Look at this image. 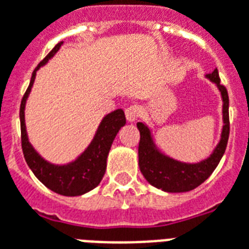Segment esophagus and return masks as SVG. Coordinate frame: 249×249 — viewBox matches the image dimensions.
Here are the masks:
<instances>
[{
	"instance_id": "esophagus-1",
	"label": "esophagus",
	"mask_w": 249,
	"mask_h": 249,
	"mask_svg": "<svg viewBox=\"0 0 249 249\" xmlns=\"http://www.w3.org/2000/svg\"><path fill=\"white\" fill-rule=\"evenodd\" d=\"M142 115V109L136 104H132L126 109V118L128 122H134Z\"/></svg>"
}]
</instances>
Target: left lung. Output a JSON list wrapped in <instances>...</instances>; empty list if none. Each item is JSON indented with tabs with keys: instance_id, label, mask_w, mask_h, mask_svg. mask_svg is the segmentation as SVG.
<instances>
[{
	"instance_id": "8db88e82",
	"label": "left lung",
	"mask_w": 249,
	"mask_h": 249,
	"mask_svg": "<svg viewBox=\"0 0 249 249\" xmlns=\"http://www.w3.org/2000/svg\"><path fill=\"white\" fill-rule=\"evenodd\" d=\"M213 83L221 90L223 100V130L221 142L213 152V155L203 162L183 163L169 159L161 155L153 145L151 131L144 124L139 122L140 142H139V167L144 178L152 186L166 192H187L198 187L207 180L214 169L218 166L223 153L226 151L229 135H230V121H229V94L226 87L221 84L218 70L215 69L212 74H208Z\"/></svg>"
}]
</instances>
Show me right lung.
I'll return each mask as SVG.
<instances>
[{"instance_id":"right-lung-1","label":"right lung","mask_w":249,"mask_h":249,"mask_svg":"<svg viewBox=\"0 0 249 249\" xmlns=\"http://www.w3.org/2000/svg\"><path fill=\"white\" fill-rule=\"evenodd\" d=\"M62 42H58L52 49L45 58L38 63L37 67L32 72L30 86L27 88L26 93L23 96L20 103V140H22V149L27 165L34 171L36 178L46 186L49 190L54 191L55 194L63 196H79L93 190L101 182L105 170H107V159L110 151L115 135L118 134L119 128L126 124V117L122 109H117L115 111L107 114L103 119V122L98 127L96 136L87 151L79 157L76 161L65 165V166H54L52 163L46 162L35 152L27 139L26 124H24V105L30 93L31 87L34 84L36 70L48 62L57 53Z\"/></svg>"}]
</instances>
